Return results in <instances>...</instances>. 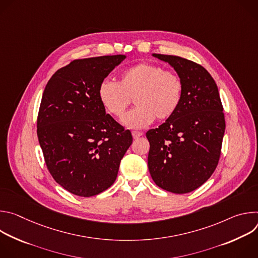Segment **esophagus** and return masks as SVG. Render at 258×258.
<instances>
[{
    "instance_id": "1",
    "label": "esophagus",
    "mask_w": 258,
    "mask_h": 258,
    "mask_svg": "<svg viewBox=\"0 0 258 258\" xmlns=\"http://www.w3.org/2000/svg\"><path fill=\"white\" fill-rule=\"evenodd\" d=\"M132 135H133V138H134V139H138V138L141 137L143 134H142L141 132H136V131H134V132L132 133Z\"/></svg>"
}]
</instances>
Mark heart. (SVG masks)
<instances>
[{"label":"heart","instance_id":"heart-1","mask_svg":"<svg viewBox=\"0 0 258 258\" xmlns=\"http://www.w3.org/2000/svg\"><path fill=\"white\" fill-rule=\"evenodd\" d=\"M183 84L177 73L153 63H139L125 69L117 82L105 80L98 89L99 100L108 113L122 117L134 99L137 105L123 118L124 125L142 128L154 119L165 120L176 111Z\"/></svg>","mask_w":258,"mask_h":258}]
</instances>
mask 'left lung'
<instances>
[{
  "instance_id": "left-lung-1",
  "label": "left lung",
  "mask_w": 258,
  "mask_h": 258,
  "mask_svg": "<svg viewBox=\"0 0 258 258\" xmlns=\"http://www.w3.org/2000/svg\"><path fill=\"white\" fill-rule=\"evenodd\" d=\"M153 56L173 67L183 93L173 115L146 134L150 143L149 171L161 189L190 193L217 166L226 128L224 108L217 86L203 66L178 56Z\"/></svg>"
}]
</instances>
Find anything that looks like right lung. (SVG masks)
Wrapping results in <instances>:
<instances>
[{"mask_svg": "<svg viewBox=\"0 0 258 258\" xmlns=\"http://www.w3.org/2000/svg\"><path fill=\"white\" fill-rule=\"evenodd\" d=\"M124 55L77 59L48 82L36 133L45 162L61 187L81 197L107 190L115 181L133 137L106 114L98 89Z\"/></svg>", "mask_w": 258, "mask_h": 258, "instance_id": "add662e5", "label": "right lung"}]
</instances>
